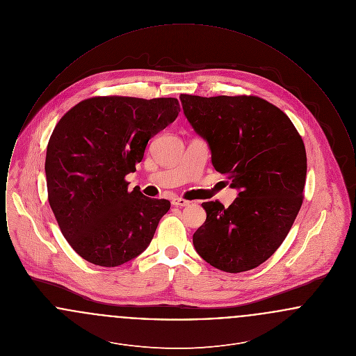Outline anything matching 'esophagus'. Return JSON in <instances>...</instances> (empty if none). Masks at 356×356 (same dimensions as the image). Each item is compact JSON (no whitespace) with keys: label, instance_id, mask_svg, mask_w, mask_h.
I'll return each mask as SVG.
<instances>
[{"label":"esophagus","instance_id":"obj_1","mask_svg":"<svg viewBox=\"0 0 356 356\" xmlns=\"http://www.w3.org/2000/svg\"><path fill=\"white\" fill-rule=\"evenodd\" d=\"M189 204H191V202L184 200V199H180V197L172 199V205H175V207H186V205H189Z\"/></svg>","mask_w":356,"mask_h":356}]
</instances>
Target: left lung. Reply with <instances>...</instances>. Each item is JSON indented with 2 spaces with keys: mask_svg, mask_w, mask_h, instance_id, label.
Listing matches in <instances>:
<instances>
[{
  "mask_svg": "<svg viewBox=\"0 0 356 356\" xmlns=\"http://www.w3.org/2000/svg\"><path fill=\"white\" fill-rule=\"evenodd\" d=\"M180 102L213 168L238 191L228 208L202 204L207 219L193 247L221 271L256 268L284 241L303 203L305 143L287 115L260 97L180 95Z\"/></svg>",
  "mask_w": 356,
  "mask_h": 356,
  "instance_id": "1",
  "label": "left lung"
}]
</instances>
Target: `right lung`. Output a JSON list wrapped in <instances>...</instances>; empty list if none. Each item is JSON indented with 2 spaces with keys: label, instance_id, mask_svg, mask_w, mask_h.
<instances>
[{
  "label": "right lung",
  "instance_id": "obj_1",
  "mask_svg": "<svg viewBox=\"0 0 356 356\" xmlns=\"http://www.w3.org/2000/svg\"><path fill=\"white\" fill-rule=\"evenodd\" d=\"M179 112L172 97H93L56 125L45 160L49 204L63 235L86 261L118 267L151 244L170 203L136 188L129 192L124 177Z\"/></svg>",
  "mask_w": 356,
  "mask_h": 356
}]
</instances>
